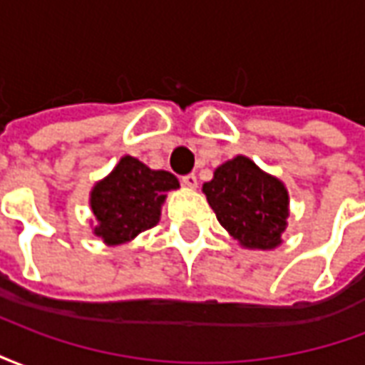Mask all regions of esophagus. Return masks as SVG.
Returning <instances> with one entry per match:
<instances>
[{
  "mask_svg": "<svg viewBox=\"0 0 365 365\" xmlns=\"http://www.w3.org/2000/svg\"><path fill=\"white\" fill-rule=\"evenodd\" d=\"M182 183L185 185V187H190V190H195V187H197V175H195V174L183 175Z\"/></svg>",
  "mask_w": 365,
  "mask_h": 365,
  "instance_id": "esophagus-1",
  "label": "esophagus"
}]
</instances>
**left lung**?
Returning <instances> with one entry per match:
<instances>
[{
  "instance_id": "1",
  "label": "left lung",
  "mask_w": 365,
  "mask_h": 365,
  "mask_svg": "<svg viewBox=\"0 0 365 365\" xmlns=\"http://www.w3.org/2000/svg\"><path fill=\"white\" fill-rule=\"evenodd\" d=\"M217 221L246 250H274L283 245L289 219V191L275 175L238 154L215 168L203 183Z\"/></svg>"
}]
</instances>
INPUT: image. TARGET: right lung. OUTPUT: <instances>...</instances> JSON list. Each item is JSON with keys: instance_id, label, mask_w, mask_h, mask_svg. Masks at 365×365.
<instances>
[{"instance_id": "right-lung-1", "label": "right lung", "mask_w": 365, "mask_h": 365, "mask_svg": "<svg viewBox=\"0 0 365 365\" xmlns=\"http://www.w3.org/2000/svg\"><path fill=\"white\" fill-rule=\"evenodd\" d=\"M180 187L174 174L152 170L135 156H123L90 191L91 232L107 246L128 245L156 227L168 191Z\"/></svg>"}]
</instances>
